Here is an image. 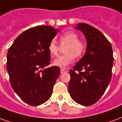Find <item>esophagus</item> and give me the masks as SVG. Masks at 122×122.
Masks as SVG:
<instances>
[{
  "mask_svg": "<svg viewBox=\"0 0 122 122\" xmlns=\"http://www.w3.org/2000/svg\"><path fill=\"white\" fill-rule=\"evenodd\" d=\"M60 71H61V73L62 74V73H64V72H67V71H66V70H65V69H61Z\"/></svg>",
  "mask_w": 122,
  "mask_h": 122,
  "instance_id": "esophagus-1",
  "label": "esophagus"
}]
</instances>
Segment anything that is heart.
Instances as JSON below:
<instances>
[{"mask_svg":"<svg viewBox=\"0 0 122 122\" xmlns=\"http://www.w3.org/2000/svg\"><path fill=\"white\" fill-rule=\"evenodd\" d=\"M77 34L73 32L65 33L60 36L59 42L62 47L65 48V55L59 57L53 61V65L59 68H66L72 63L74 57L78 58L84 51V44L80 41ZM60 46L55 40H51L48 46V51L53 57L57 56L60 50Z\"/></svg>","mask_w":122,"mask_h":122,"instance_id":"1","label":"heart"}]
</instances>
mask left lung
<instances>
[{"instance_id":"8db88e82","label":"left lung","mask_w":122,"mask_h":122,"mask_svg":"<svg viewBox=\"0 0 122 122\" xmlns=\"http://www.w3.org/2000/svg\"><path fill=\"white\" fill-rule=\"evenodd\" d=\"M86 39L84 56L70 71L69 92L74 101L90 106L102 97L112 78V48L102 32L86 23H78Z\"/></svg>"}]
</instances>
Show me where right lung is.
<instances>
[{"label":"right lung","instance_id":"right-lung-1","mask_svg":"<svg viewBox=\"0 0 122 122\" xmlns=\"http://www.w3.org/2000/svg\"><path fill=\"white\" fill-rule=\"evenodd\" d=\"M58 30L48 25L30 28L19 35L8 50L6 69L10 84L28 105L46 102L60 74L58 66L46 68L51 60L48 46Z\"/></svg>","mask_w":122,"mask_h":122}]
</instances>
